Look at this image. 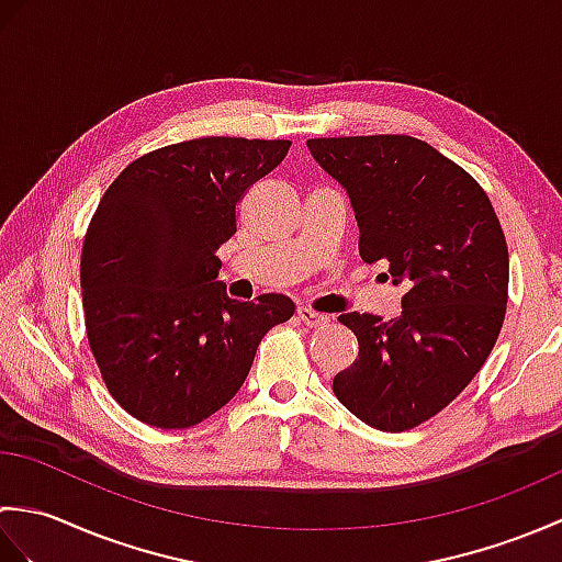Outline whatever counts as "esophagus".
<instances>
[{
	"mask_svg": "<svg viewBox=\"0 0 562 562\" xmlns=\"http://www.w3.org/2000/svg\"><path fill=\"white\" fill-rule=\"evenodd\" d=\"M296 316H300V321H304V324H306L308 328L328 326V321H330V316H328V314L314 312V308H308V306H300V308H296Z\"/></svg>",
	"mask_w": 562,
	"mask_h": 562,
	"instance_id": "1",
	"label": "esophagus"
}]
</instances>
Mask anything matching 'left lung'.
I'll return each mask as SVG.
<instances>
[{"label": "left lung", "mask_w": 562, "mask_h": 562, "mask_svg": "<svg viewBox=\"0 0 562 562\" xmlns=\"http://www.w3.org/2000/svg\"><path fill=\"white\" fill-rule=\"evenodd\" d=\"M350 198L360 256L403 284L401 314H342L360 352L333 379L338 401L381 432L437 415L479 374L507 306L509 256L485 190L405 135L306 142Z\"/></svg>", "instance_id": "8db88e82"}]
</instances>
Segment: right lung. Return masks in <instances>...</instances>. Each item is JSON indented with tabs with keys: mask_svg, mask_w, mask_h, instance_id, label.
I'll use <instances>...</instances> for the list:
<instances>
[{
	"mask_svg": "<svg viewBox=\"0 0 562 562\" xmlns=\"http://www.w3.org/2000/svg\"><path fill=\"white\" fill-rule=\"evenodd\" d=\"M290 139L202 137L145 154L99 202L81 250L91 352L111 396L137 420L183 429L229 403L262 336L294 302H236L217 248L236 205L288 154Z\"/></svg>",
	"mask_w": 562,
	"mask_h": 562,
	"instance_id": "add662e5",
	"label": "right lung"
}]
</instances>
